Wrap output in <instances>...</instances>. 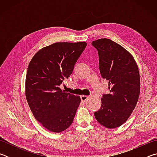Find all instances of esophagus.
I'll list each match as a JSON object with an SVG mask.
<instances>
[{"label":"esophagus","mask_w":157,"mask_h":157,"mask_svg":"<svg viewBox=\"0 0 157 157\" xmlns=\"http://www.w3.org/2000/svg\"><path fill=\"white\" fill-rule=\"evenodd\" d=\"M81 100L82 101V102H85L87 99L89 98V96H87V95H81Z\"/></svg>","instance_id":"esophagus-1"}]
</instances>
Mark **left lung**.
<instances>
[{
  "mask_svg": "<svg viewBox=\"0 0 157 157\" xmlns=\"http://www.w3.org/2000/svg\"><path fill=\"white\" fill-rule=\"evenodd\" d=\"M99 56L100 72L109 81V94L101 98V108L94 113L100 124L107 128L120 127L134 111L140 95V74L132 55L109 39L92 42Z\"/></svg>",
  "mask_w": 157,
  "mask_h": 157,
  "instance_id": "8db88e82",
  "label": "left lung"
}]
</instances>
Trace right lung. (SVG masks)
<instances>
[{"label":"right lung","mask_w":157,"mask_h":157,"mask_svg":"<svg viewBox=\"0 0 157 157\" xmlns=\"http://www.w3.org/2000/svg\"><path fill=\"white\" fill-rule=\"evenodd\" d=\"M86 42H57L39 50L28 65L25 96L34 118L45 128L59 133L72 124L80 97L59 86L70 77Z\"/></svg>","instance_id":"1"}]
</instances>
